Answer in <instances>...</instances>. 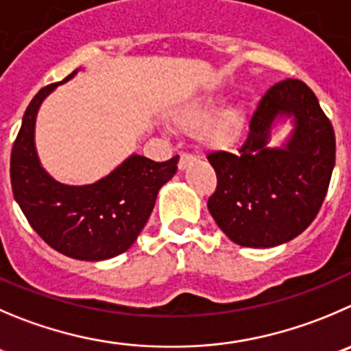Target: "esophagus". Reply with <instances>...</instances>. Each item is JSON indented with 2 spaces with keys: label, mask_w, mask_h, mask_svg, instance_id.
<instances>
[{
  "label": "esophagus",
  "mask_w": 351,
  "mask_h": 351,
  "mask_svg": "<svg viewBox=\"0 0 351 351\" xmlns=\"http://www.w3.org/2000/svg\"><path fill=\"white\" fill-rule=\"evenodd\" d=\"M193 162H195V156L189 155V153H182L181 158H179V170H186Z\"/></svg>",
  "instance_id": "esophagus-1"
}]
</instances>
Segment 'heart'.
<instances>
[{
  "mask_svg": "<svg viewBox=\"0 0 351 351\" xmlns=\"http://www.w3.org/2000/svg\"><path fill=\"white\" fill-rule=\"evenodd\" d=\"M217 108L215 98L189 103L176 115V123L186 132H198L199 141L213 149H226L234 145L245 128V113L238 105Z\"/></svg>",
  "mask_w": 351,
  "mask_h": 351,
  "instance_id": "b5f03b06",
  "label": "heart"
}]
</instances>
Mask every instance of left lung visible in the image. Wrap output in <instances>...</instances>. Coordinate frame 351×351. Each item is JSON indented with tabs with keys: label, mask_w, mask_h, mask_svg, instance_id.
Instances as JSON below:
<instances>
[{
	"label": "left lung",
	"mask_w": 351,
	"mask_h": 351,
	"mask_svg": "<svg viewBox=\"0 0 351 351\" xmlns=\"http://www.w3.org/2000/svg\"><path fill=\"white\" fill-rule=\"evenodd\" d=\"M293 119L287 143L270 149L273 123ZM213 220L236 245L272 248L308 228L322 206L336 160L335 129L319 99L298 79L274 84L260 99L238 153L213 152Z\"/></svg>",
	"instance_id": "1"
}]
</instances>
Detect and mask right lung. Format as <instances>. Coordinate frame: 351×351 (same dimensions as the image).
Here are the masks:
<instances>
[{
	"label": "right lung",
	"mask_w": 351,
	"mask_h": 351,
	"mask_svg": "<svg viewBox=\"0 0 351 351\" xmlns=\"http://www.w3.org/2000/svg\"><path fill=\"white\" fill-rule=\"evenodd\" d=\"M75 73L43 88L29 103L13 143L10 178L23 215L51 248L70 258L99 262L131 248L152 215L160 188L178 172L179 156L153 162L134 153L95 184L55 181L36 152V115L46 96Z\"/></svg>",
	"instance_id": "obj_1"
}]
</instances>
